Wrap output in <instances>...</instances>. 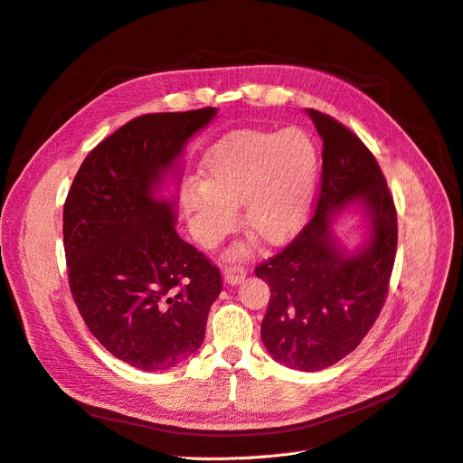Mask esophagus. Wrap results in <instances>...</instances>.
<instances>
[{
	"instance_id": "34e87169",
	"label": "esophagus",
	"mask_w": 463,
	"mask_h": 463,
	"mask_svg": "<svg viewBox=\"0 0 463 463\" xmlns=\"http://www.w3.org/2000/svg\"><path fill=\"white\" fill-rule=\"evenodd\" d=\"M245 268L243 266H236V264H231V266H225V271H223V275H225V281L229 283V285H238V283H241L243 279H245Z\"/></svg>"
}]
</instances>
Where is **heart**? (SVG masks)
Returning <instances> with one entry per match:
<instances>
[{
  "mask_svg": "<svg viewBox=\"0 0 463 463\" xmlns=\"http://www.w3.org/2000/svg\"><path fill=\"white\" fill-rule=\"evenodd\" d=\"M318 169V148L299 128L236 132L206 154L203 182L184 186L182 204L208 250L234 229L238 203L245 229L266 243H283L309 212Z\"/></svg>",
  "mask_w": 463,
  "mask_h": 463,
  "instance_id": "heart-1",
  "label": "heart"
}]
</instances>
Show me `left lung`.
<instances>
[{
    "label": "left lung",
    "instance_id": "1",
    "mask_svg": "<svg viewBox=\"0 0 463 463\" xmlns=\"http://www.w3.org/2000/svg\"><path fill=\"white\" fill-rule=\"evenodd\" d=\"M322 137L317 212L287 248L255 268L269 287L260 336L269 355L317 373L352 354L376 322L396 255V210L385 176L364 143L333 117L307 109ZM357 205L369 238L346 252L332 234L335 215Z\"/></svg>",
    "mask_w": 463,
    "mask_h": 463
}]
</instances>
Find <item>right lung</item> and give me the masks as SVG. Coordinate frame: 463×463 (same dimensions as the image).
I'll list each match as a JSON object with an SVG mask.
<instances>
[{"instance_id": "add662e5", "label": "right lung", "mask_w": 463, "mask_h": 463, "mask_svg": "<svg viewBox=\"0 0 463 463\" xmlns=\"http://www.w3.org/2000/svg\"><path fill=\"white\" fill-rule=\"evenodd\" d=\"M215 113L127 122L89 152L67 195L63 241L78 311L111 355L139 371H167L197 352L223 288L218 266L176 234V201L160 194Z\"/></svg>"}]
</instances>
